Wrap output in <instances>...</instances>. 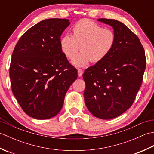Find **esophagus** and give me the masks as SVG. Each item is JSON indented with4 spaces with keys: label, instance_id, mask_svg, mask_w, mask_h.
Wrapping results in <instances>:
<instances>
[{
    "label": "esophagus",
    "instance_id": "1",
    "mask_svg": "<svg viewBox=\"0 0 154 154\" xmlns=\"http://www.w3.org/2000/svg\"><path fill=\"white\" fill-rule=\"evenodd\" d=\"M77 72H78V76H79V77L82 76V75L83 73V71L82 69H79Z\"/></svg>",
    "mask_w": 154,
    "mask_h": 154
}]
</instances>
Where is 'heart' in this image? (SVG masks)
Listing matches in <instances>:
<instances>
[{
    "mask_svg": "<svg viewBox=\"0 0 154 154\" xmlns=\"http://www.w3.org/2000/svg\"><path fill=\"white\" fill-rule=\"evenodd\" d=\"M72 34L63 35L60 45L61 51L68 59L73 58L81 50L72 60V63L77 67H85L91 61L100 63L110 54L116 42L112 30L86 18L75 23Z\"/></svg>",
    "mask_w": 154,
    "mask_h": 154,
    "instance_id": "1",
    "label": "heart"
}]
</instances>
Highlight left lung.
I'll return each mask as SVG.
<instances>
[{
	"label": "left lung",
	"instance_id": "8db88e82",
	"mask_svg": "<svg viewBox=\"0 0 154 154\" xmlns=\"http://www.w3.org/2000/svg\"><path fill=\"white\" fill-rule=\"evenodd\" d=\"M98 21L111 26L116 42L110 54L85 71V103L97 118L109 120L132 106L142 85L146 69L145 51L137 35L113 19Z\"/></svg>",
	"mask_w": 154,
	"mask_h": 154
}]
</instances>
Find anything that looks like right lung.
Masks as SVG:
<instances>
[{
    "label": "right lung",
    "instance_id": "obj_1",
    "mask_svg": "<svg viewBox=\"0 0 154 154\" xmlns=\"http://www.w3.org/2000/svg\"><path fill=\"white\" fill-rule=\"evenodd\" d=\"M68 19L50 18L30 28L19 39L11 65L12 91L22 110L44 120L60 112L77 71L61 51V35Z\"/></svg>",
    "mask_w": 154,
    "mask_h": 154
}]
</instances>
